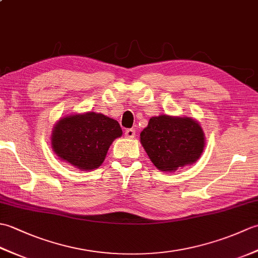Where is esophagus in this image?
<instances>
[{
    "instance_id": "esophagus-1",
    "label": "esophagus",
    "mask_w": 258,
    "mask_h": 258,
    "mask_svg": "<svg viewBox=\"0 0 258 258\" xmlns=\"http://www.w3.org/2000/svg\"><path fill=\"white\" fill-rule=\"evenodd\" d=\"M125 136L127 139H134L135 138V130L134 128H127L125 131Z\"/></svg>"
}]
</instances>
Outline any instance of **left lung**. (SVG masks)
Returning a JSON list of instances; mask_svg holds the SVG:
<instances>
[{"label":"left lung","mask_w":258,"mask_h":258,"mask_svg":"<svg viewBox=\"0 0 258 258\" xmlns=\"http://www.w3.org/2000/svg\"><path fill=\"white\" fill-rule=\"evenodd\" d=\"M141 143L152 163L162 172L195 163L205 147V135L195 119L160 115L150 118Z\"/></svg>","instance_id":"1"}]
</instances>
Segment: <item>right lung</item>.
Returning <instances> with one entry per match:
<instances>
[{
  "label": "right lung",
  "mask_w": 258,
  "mask_h": 258,
  "mask_svg": "<svg viewBox=\"0 0 258 258\" xmlns=\"http://www.w3.org/2000/svg\"><path fill=\"white\" fill-rule=\"evenodd\" d=\"M122 133L117 120L101 113L69 115L54 126L52 149L59 160L81 171H92L101 166L109 146Z\"/></svg>",
  "instance_id": "1"
}]
</instances>
